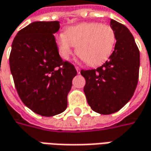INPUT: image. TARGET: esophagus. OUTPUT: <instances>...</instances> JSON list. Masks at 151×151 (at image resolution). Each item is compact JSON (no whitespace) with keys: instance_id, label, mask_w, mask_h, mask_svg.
<instances>
[{"instance_id":"esophagus-1","label":"esophagus","mask_w":151,"mask_h":151,"mask_svg":"<svg viewBox=\"0 0 151 151\" xmlns=\"http://www.w3.org/2000/svg\"><path fill=\"white\" fill-rule=\"evenodd\" d=\"M75 68L76 70H77V73H80V68H79L78 66H76Z\"/></svg>"}]
</instances>
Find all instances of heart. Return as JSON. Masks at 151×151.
Here are the masks:
<instances>
[{
	"label": "heart",
	"mask_w": 151,
	"mask_h": 151,
	"mask_svg": "<svg viewBox=\"0 0 151 151\" xmlns=\"http://www.w3.org/2000/svg\"><path fill=\"white\" fill-rule=\"evenodd\" d=\"M115 43L114 29L110 25L100 22L72 26L66 29L65 33L56 37V44L63 58H69L74 46L78 56L90 66L104 63L112 54Z\"/></svg>",
	"instance_id": "heart-1"
}]
</instances>
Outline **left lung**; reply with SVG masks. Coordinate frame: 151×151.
<instances>
[{
    "label": "left lung",
    "mask_w": 151,
    "mask_h": 151,
    "mask_svg": "<svg viewBox=\"0 0 151 151\" xmlns=\"http://www.w3.org/2000/svg\"><path fill=\"white\" fill-rule=\"evenodd\" d=\"M116 43L109 59L96 69L81 70L86 81L83 91L96 113L110 114L132 98L139 79V51L129 30L112 19Z\"/></svg>",
    "instance_id": "8db88e82"
}]
</instances>
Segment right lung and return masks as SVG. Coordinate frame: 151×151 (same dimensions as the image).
<instances>
[{"label": "right lung", "mask_w": 151, "mask_h": 151, "mask_svg": "<svg viewBox=\"0 0 151 151\" xmlns=\"http://www.w3.org/2000/svg\"><path fill=\"white\" fill-rule=\"evenodd\" d=\"M59 28L58 21L29 24L15 37L9 58L20 99L45 117L67 109L68 94L77 75L74 66L59 56L53 35Z\"/></svg>", "instance_id": "1"}]
</instances>
